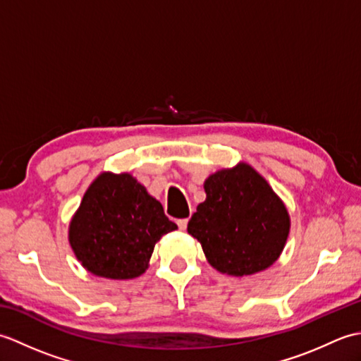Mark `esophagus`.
<instances>
[{"label":"esophagus","mask_w":361,"mask_h":361,"mask_svg":"<svg viewBox=\"0 0 361 361\" xmlns=\"http://www.w3.org/2000/svg\"><path fill=\"white\" fill-rule=\"evenodd\" d=\"M176 225H178L180 229H186L188 219H178V220H176Z\"/></svg>","instance_id":"esophagus-1"}]
</instances>
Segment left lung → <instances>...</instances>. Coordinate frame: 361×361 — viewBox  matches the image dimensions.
<instances>
[{"label": "left lung", "instance_id": "8db88e82", "mask_svg": "<svg viewBox=\"0 0 361 361\" xmlns=\"http://www.w3.org/2000/svg\"><path fill=\"white\" fill-rule=\"evenodd\" d=\"M204 190L206 200L197 206L188 233L202 243L208 262L233 276L274 264L286 245L290 219L262 176L242 163L211 175Z\"/></svg>", "mask_w": 361, "mask_h": 361}]
</instances>
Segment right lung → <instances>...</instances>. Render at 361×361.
<instances>
[{
  "label": "right lung",
  "mask_w": 361,
  "mask_h": 361,
  "mask_svg": "<svg viewBox=\"0 0 361 361\" xmlns=\"http://www.w3.org/2000/svg\"><path fill=\"white\" fill-rule=\"evenodd\" d=\"M176 225L132 175L102 173L83 195L70 225L82 265L109 279H133L147 268L155 243Z\"/></svg>",
  "instance_id": "1"
}]
</instances>
